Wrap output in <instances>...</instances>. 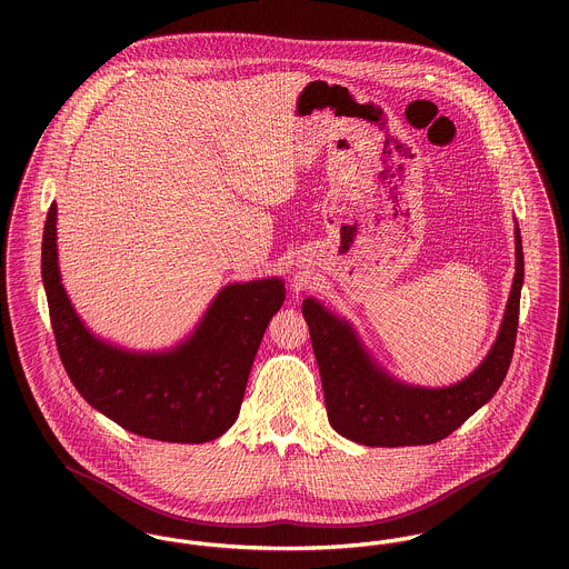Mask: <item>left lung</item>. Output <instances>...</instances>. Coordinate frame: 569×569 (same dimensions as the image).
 I'll return each instance as SVG.
<instances>
[{
	"label": "left lung",
	"instance_id": "obj_1",
	"mask_svg": "<svg viewBox=\"0 0 569 569\" xmlns=\"http://www.w3.org/2000/svg\"><path fill=\"white\" fill-rule=\"evenodd\" d=\"M517 273L497 341L482 366L462 383L440 390L403 386L379 370L355 332L316 300L302 302L322 375L328 422L343 438L368 447L431 445L453 433L499 390L515 352L523 247L515 232Z\"/></svg>",
	"mask_w": 569,
	"mask_h": 569
}]
</instances>
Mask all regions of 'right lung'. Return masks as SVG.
I'll use <instances>...</instances> for the list:
<instances>
[{"label": "right lung", "instance_id": "obj_1", "mask_svg": "<svg viewBox=\"0 0 569 569\" xmlns=\"http://www.w3.org/2000/svg\"><path fill=\"white\" fill-rule=\"evenodd\" d=\"M41 276L57 350L79 395L122 429L163 442H208L234 425L264 328L284 302L278 278L230 284L179 348L162 355L113 348L82 326L66 296L54 203L43 228Z\"/></svg>", "mask_w": 569, "mask_h": 569}]
</instances>
